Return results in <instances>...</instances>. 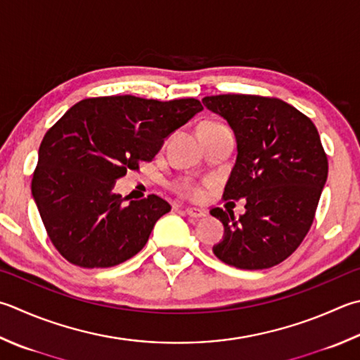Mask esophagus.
<instances>
[{"instance_id":"1","label":"esophagus","mask_w":360,"mask_h":360,"mask_svg":"<svg viewBox=\"0 0 360 360\" xmlns=\"http://www.w3.org/2000/svg\"><path fill=\"white\" fill-rule=\"evenodd\" d=\"M185 213L189 216V218H194V219H199V218H203L207 213L203 212V210H199V208H193V207H188L185 208Z\"/></svg>"}]
</instances>
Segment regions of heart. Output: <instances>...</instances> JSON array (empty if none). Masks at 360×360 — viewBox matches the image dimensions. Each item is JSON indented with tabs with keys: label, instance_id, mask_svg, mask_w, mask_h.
<instances>
[{
	"label": "heart",
	"instance_id": "heart-1",
	"mask_svg": "<svg viewBox=\"0 0 360 360\" xmlns=\"http://www.w3.org/2000/svg\"><path fill=\"white\" fill-rule=\"evenodd\" d=\"M218 125H221L218 122H205V124H202L200 127H218ZM174 189L180 195H183V198L193 199V200L203 199L207 194V185H202V183L193 181L189 179H181L179 181H175Z\"/></svg>",
	"mask_w": 360,
	"mask_h": 360
}]
</instances>
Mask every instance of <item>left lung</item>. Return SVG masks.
<instances>
[{"label":"left lung","instance_id":"left-lung-1","mask_svg":"<svg viewBox=\"0 0 360 360\" xmlns=\"http://www.w3.org/2000/svg\"><path fill=\"white\" fill-rule=\"evenodd\" d=\"M229 122L236 138L226 200L246 199L238 219L213 208L224 224L214 255L240 269L276 266L295 252L311 227L328 179V157L306 114L274 97L224 94L202 100Z\"/></svg>","mask_w":360,"mask_h":360}]
</instances>
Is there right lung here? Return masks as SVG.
Listing matches in <instances>:
<instances>
[{"mask_svg": "<svg viewBox=\"0 0 360 360\" xmlns=\"http://www.w3.org/2000/svg\"><path fill=\"white\" fill-rule=\"evenodd\" d=\"M203 108L195 98H84L42 139L31 191L58 252L81 268H110L146 246L171 205L114 194L117 179L152 161L165 139Z\"/></svg>", "mask_w": 360, "mask_h": 360, "instance_id": "1", "label": "right lung"}]
</instances>
